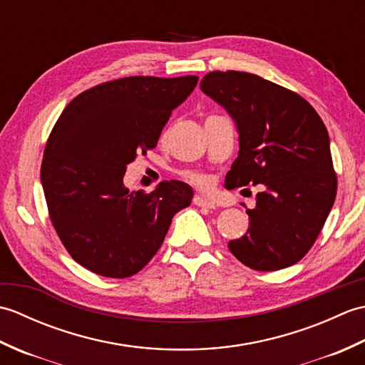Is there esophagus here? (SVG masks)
Returning <instances> with one entry per match:
<instances>
[{"label": "esophagus", "instance_id": "34e87169", "mask_svg": "<svg viewBox=\"0 0 365 365\" xmlns=\"http://www.w3.org/2000/svg\"><path fill=\"white\" fill-rule=\"evenodd\" d=\"M192 204L197 205V207H205V208H215V204L212 202V200H208L205 197H200V196H196L195 199H192Z\"/></svg>", "mask_w": 365, "mask_h": 365}]
</instances>
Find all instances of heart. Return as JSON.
<instances>
[{"label": "heart", "instance_id": "1", "mask_svg": "<svg viewBox=\"0 0 365 365\" xmlns=\"http://www.w3.org/2000/svg\"><path fill=\"white\" fill-rule=\"evenodd\" d=\"M180 177L183 180L191 183L192 187H196L200 191H208L213 187V177L205 173H200V170H192V169H185L180 173Z\"/></svg>", "mask_w": 365, "mask_h": 365}]
</instances>
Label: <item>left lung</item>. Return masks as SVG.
Segmentation results:
<instances>
[{
	"instance_id": "1",
	"label": "left lung",
	"mask_w": 365,
	"mask_h": 365,
	"mask_svg": "<svg viewBox=\"0 0 365 365\" xmlns=\"http://www.w3.org/2000/svg\"><path fill=\"white\" fill-rule=\"evenodd\" d=\"M200 89L226 108L240 131L226 187L263 188L257 207L246 210L247 232L229 242L230 252L257 271L294 265L314 246L337 195L327 127L306 98L259 75L215 71Z\"/></svg>"
}]
</instances>
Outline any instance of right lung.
I'll return each mask as SVG.
<instances>
[{
	"label": "right lung",
	"instance_id": "obj_1",
	"mask_svg": "<svg viewBox=\"0 0 365 365\" xmlns=\"http://www.w3.org/2000/svg\"><path fill=\"white\" fill-rule=\"evenodd\" d=\"M197 76H125L76 96L46 139L41 178L48 216L71 257L98 276L139 273L163 245L192 190L163 180L150 192L123 185L127 165L155 149Z\"/></svg>",
	"mask_w": 365,
	"mask_h": 365
}]
</instances>
